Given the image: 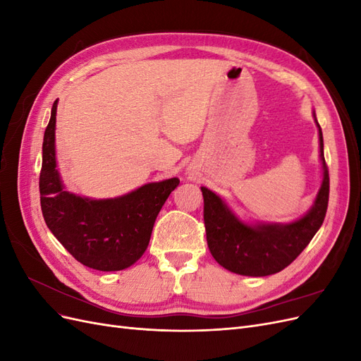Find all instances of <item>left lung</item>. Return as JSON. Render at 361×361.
Listing matches in <instances>:
<instances>
[{
	"instance_id": "1",
	"label": "left lung",
	"mask_w": 361,
	"mask_h": 361,
	"mask_svg": "<svg viewBox=\"0 0 361 361\" xmlns=\"http://www.w3.org/2000/svg\"><path fill=\"white\" fill-rule=\"evenodd\" d=\"M313 118L319 135L322 180L310 209L297 220L290 223L244 221L220 195L202 187L207 247L223 268L248 277L276 274L290 265L319 231L329 206L330 178L324 158L322 130L314 111Z\"/></svg>"
}]
</instances>
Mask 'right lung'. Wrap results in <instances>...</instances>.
<instances>
[{
    "label": "right lung",
    "mask_w": 361,
    "mask_h": 361,
    "mask_svg": "<svg viewBox=\"0 0 361 361\" xmlns=\"http://www.w3.org/2000/svg\"><path fill=\"white\" fill-rule=\"evenodd\" d=\"M57 105L43 135L40 206L52 235L82 265L120 271L134 265L146 251L162 204L178 187L170 178L141 185L113 199H90L64 188L56 157Z\"/></svg>",
    "instance_id": "1"
}]
</instances>
